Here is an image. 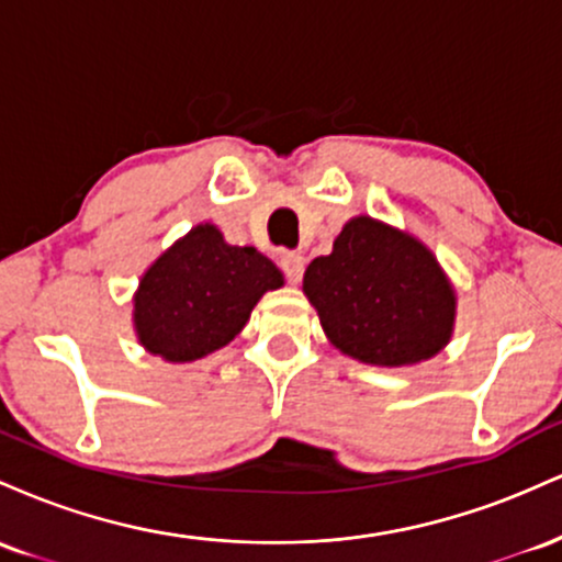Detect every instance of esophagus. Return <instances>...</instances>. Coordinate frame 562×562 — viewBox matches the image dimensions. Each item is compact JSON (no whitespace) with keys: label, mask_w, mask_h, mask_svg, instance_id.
Masks as SVG:
<instances>
[{"label":"esophagus","mask_w":562,"mask_h":562,"mask_svg":"<svg viewBox=\"0 0 562 562\" xmlns=\"http://www.w3.org/2000/svg\"><path fill=\"white\" fill-rule=\"evenodd\" d=\"M303 267H306V263H303V256L295 254V250H288V254L280 256V269L285 272L288 282H293V285L295 282H301Z\"/></svg>","instance_id":"obj_1"}]
</instances>
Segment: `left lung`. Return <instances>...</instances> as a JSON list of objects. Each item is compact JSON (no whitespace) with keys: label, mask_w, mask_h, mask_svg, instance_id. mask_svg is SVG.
Returning <instances> with one entry per match:
<instances>
[{"label":"left lung","mask_w":562,"mask_h":562,"mask_svg":"<svg viewBox=\"0 0 562 562\" xmlns=\"http://www.w3.org/2000/svg\"><path fill=\"white\" fill-rule=\"evenodd\" d=\"M303 293L335 348L367 364L402 367L447 346L454 290L423 243L357 216L333 254L306 267Z\"/></svg>","instance_id":"obj_1"}]
</instances>
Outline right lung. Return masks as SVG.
<instances>
[{"label": "right lung", "mask_w": 562, "mask_h": 562, "mask_svg": "<svg viewBox=\"0 0 562 562\" xmlns=\"http://www.w3.org/2000/svg\"><path fill=\"white\" fill-rule=\"evenodd\" d=\"M280 285L267 256L227 245L216 227L200 224L142 277L134 295L139 344L169 362H192L227 346L256 301Z\"/></svg>", "instance_id": "add662e5"}]
</instances>
